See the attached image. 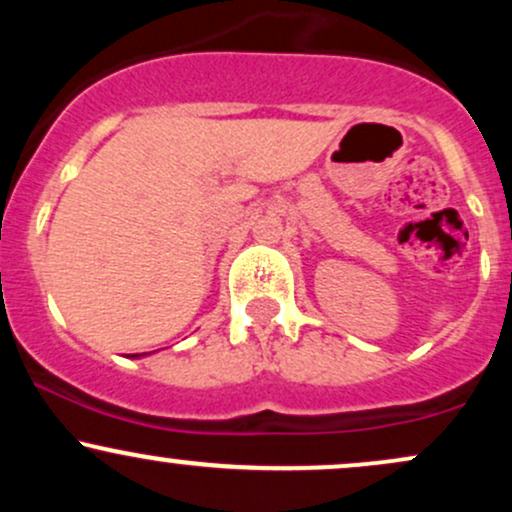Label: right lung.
<instances>
[{
    "instance_id": "add662e5",
    "label": "right lung",
    "mask_w": 512,
    "mask_h": 512,
    "mask_svg": "<svg viewBox=\"0 0 512 512\" xmlns=\"http://www.w3.org/2000/svg\"><path fill=\"white\" fill-rule=\"evenodd\" d=\"M139 356H144V354H132V358H139Z\"/></svg>"
}]
</instances>
